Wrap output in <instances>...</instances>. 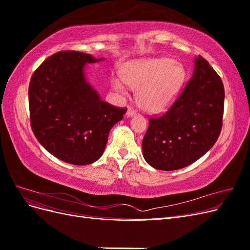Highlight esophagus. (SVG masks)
Returning a JSON list of instances; mask_svg holds the SVG:
<instances>
[{
  "mask_svg": "<svg viewBox=\"0 0 250 250\" xmlns=\"http://www.w3.org/2000/svg\"><path fill=\"white\" fill-rule=\"evenodd\" d=\"M127 117H130V116H133V115H135V113H137V110H135L134 108H132V107H129L127 109Z\"/></svg>",
  "mask_w": 250,
  "mask_h": 250,
  "instance_id": "esophagus-1",
  "label": "esophagus"
}]
</instances>
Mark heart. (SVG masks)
<instances>
[{"label":"heart","mask_w":250,"mask_h":250,"mask_svg":"<svg viewBox=\"0 0 250 250\" xmlns=\"http://www.w3.org/2000/svg\"><path fill=\"white\" fill-rule=\"evenodd\" d=\"M120 75L125 84L138 88L137 99L141 107L153 112L169 106L184 80L183 67L165 57L135 60L127 63ZM113 88L121 94L125 93V86L120 80L113 81Z\"/></svg>","instance_id":"heart-1"}]
</instances>
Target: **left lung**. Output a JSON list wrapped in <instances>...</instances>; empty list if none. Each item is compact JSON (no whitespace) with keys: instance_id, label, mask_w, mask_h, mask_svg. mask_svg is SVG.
Segmentation results:
<instances>
[{"instance_id":"left-lung-1","label":"left lung","mask_w":250,"mask_h":250,"mask_svg":"<svg viewBox=\"0 0 250 250\" xmlns=\"http://www.w3.org/2000/svg\"><path fill=\"white\" fill-rule=\"evenodd\" d=\"M223 111L222 80L199 55L192 78L168 110L150 117L142 142L146 162L165 171L193 164L215 145L222 129Z\"/></svg>"}]
</instances>
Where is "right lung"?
I'll return each mask as SVG.
<instances>
[{
    "mask_svg": "<svg viewBox=\"0 0 250 250\" xmlns=\"http://www.w3.org/2000/svg\"><path fill=\"white\" fill-rule=\"evenodd\" d=\"M96 62L86 53L60 51L44 60L30 80V124L35 138L51 154L72 165L100 158L111 127L127 110L101 100L85 81L84 64Z\"/></svg>",
    "mask_w": 250,
    "mask_h": 250,
    "instance_id": "1",
    "label": "right lung"
}]
</instances>
